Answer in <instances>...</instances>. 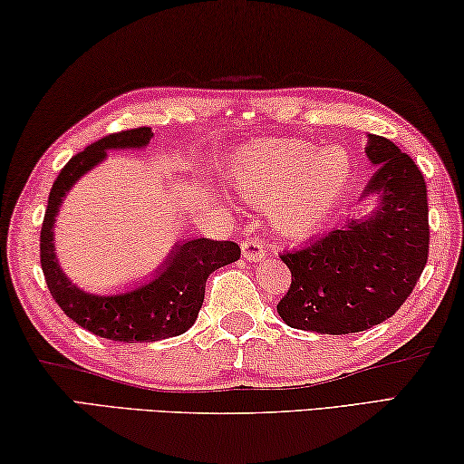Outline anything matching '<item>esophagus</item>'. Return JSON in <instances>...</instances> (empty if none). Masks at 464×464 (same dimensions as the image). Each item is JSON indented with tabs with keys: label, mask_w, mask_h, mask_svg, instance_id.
<instances>
[{
	"label": "esophagus",
	"mask_w": 464,
	"mask_h": 464,
	"mask_svg": "<svg viewBox=\"0 0 464 464\" xmlns=\"http://www.w3.org/2000/svg\"><path fill=\"white\" fill-rule=\"evenodd\" d=\"M241 252H244V258L247 262H258L264 258V256H266V247H264L260 241L247 239L241 244Z\"/></svg>",
	"instance_id": "esophagus-1"
}]
</instances>
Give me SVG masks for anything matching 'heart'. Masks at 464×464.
<instances>
[{
    "label": "heart",
    "mask_w": 464,
    "mask_h": 464,
    "mask_svg": "<svg viewBox=\"0 0 464 464\" xmlns=\"http://www.w3.org/2000/svg\"><path fill=\"white\" fill-rule=\"evenodd\" d=\"M351 178L353 165L343 150L268 140L239 149L227 171L233 192L252 204H268L270 220L286 235L310 233L324 223Z\"/></svg>",
    "instance_id": "heart-1"
}]
</instances>
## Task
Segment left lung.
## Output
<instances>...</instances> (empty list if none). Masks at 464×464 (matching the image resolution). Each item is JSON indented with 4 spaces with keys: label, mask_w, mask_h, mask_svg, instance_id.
Segmentation results:
<instances>
[{
    "label": "left lung",
    "mask_w": 464,
    "mask_h": 464,
    "mask_svg": "<svg viewBox=\"0 0 464 464\" xmlns=\"http://www.w3.org/2000/svg\"><path fill=\"white\" fill-rule=\"evenodd\" d=\"M376 173L362 198L372 217L351 218L281 260L291 286L276 312L286 326L320 334L362 333L391 318L421 276L430 252L428 188L415 160L382 136H367Z\"/></svg>",
    "instance_id": "1"
}]
</instances>
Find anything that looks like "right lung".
<instances>
[{
    "mask_svg": "<svg viewBox=\"0 0 464 464\" xmlns=\"http://www.w3.org/2000/svg\"><path fill=\"white\" fill-rule=\"evenodd\" d=\"M150 128L117 131L86 146L68 160L51 188L41 229V268L55 304L88 333L120 343H152L179 336L194 324L204 301L206 278L220 266L239 260L241 249L233 241L188 239L175 244L171 254L157 268L150 283L117 295H92L63 275L55 256L53 227L65 194L84 173L107 159V150L144 149L150 142Z\"/></svg>",
    "mask_w": 464,
    "mask_h": 464,
    "instance_id": "add662e5",
    "label": "right lung"
}]
</instances>
